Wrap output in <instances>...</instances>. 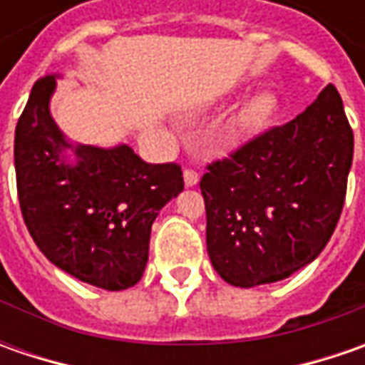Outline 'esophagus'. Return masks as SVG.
Listing matches in <instances>:
<instances>
[{
    "mask_svg": "<svg viewBox=\"0 0 365 365\" xmlns=\"http://www.w3.org/2000/svg\"><path fill=\"white\" fill-rule=\"evenodd\" d=\"M182 176H185V187H197V185H199V175H197L195 170L187 168Z\"/></svg>",
    "mask_w": 365,
    "mask_h": 365,
    "instance_id": "obj_1",
    "label": "esophagus"
}]
</instances>
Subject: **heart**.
Wrapping results in <instances>:
<instances>
[{"label":"heart","instance_id":"1","mask_svg":"<svg viewBox=\"0 0 365 365\" xmlns=\"http://www.w3.org/2000/svg\"><path fill=\"white\" fill-rule=\"evenodd\" d=\"M280 111V99L272 91H258L250 95L242 106L232 113L225 123V133L232 140L262 132L270 125Z\"/></svg>","mask_w":365,"mask_h":365}]
</instances>
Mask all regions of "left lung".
<instances>
[{
    "instance_id": "left-lung-1",
    "label": "left lung",
    "mask_w": 365,
    "mask_h": 365,
    "mask_svg": "<svg viewBox=\"0 0 365 365\" xmlns=\"http://www.w3.org/2000/svg\"><path fill=\"white\" fill-rule=\"evenodd\" d=\"M354 132L333 85L287 125L213 162L201 178L207 254L232 287L284 280L323 252L339 221Z\"/></svg>"
}]
</instances>
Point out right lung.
Instances as JSON below:
<instances>
[{"instance_id": "add662e5", "label": "right lung", "mask_w": 365, "mask_h": 365, "mask_svg": "<svg viewBox=\"0 0 365 365\" xmlns=\"http://www.w3.org/2000/svg\"><path fill=\"white\" fill-rule=\"evenodd\" d=\"M52 73L34 85L16 125L14 162L26 227L46 258L103 290H125L146 270L160 209L185 189L176 164H148L128 144L66 138L50 113Z\"/></svg>"}]
</instances>
